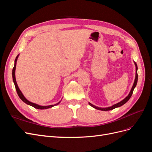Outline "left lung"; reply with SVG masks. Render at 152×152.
Listing matches in <instances>:
<instances>
[{"mask_svg":"<svg viewBox=\"0 0 152 152\" xmlns=\"http://www.w3.org/2000/svg\"><path fill=\"white\" fill-rule=\"evenodd\" d=\"M134 65L136 66V77H135V79H134V84H133V86L132 87V88L129 92V93L128 96H126V97L124 98L123 100H122L121 102H120L119 103H117V104H115L113 105H112V107H107V108H100V107H96V106L95 105H93V104H91V103H89V104L90 106H91L92 107L94 108L95 109H97V110H102V111H108V110H113L115 108H118V107H121V106H122L123 104H125L126 103H127L129 99H130V98L131 97V96L132 94V93H133V91H134V88L136 86V84H137V79H138V76H137V64L136 63V62H134Z\"/></svg>","mask_w":152,"mask_h":152,"instance_id":"left-lung-1","label":"left lung"}]
</instances>
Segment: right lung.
I'll return each instance as SVG.
<instances>
[{"label": "right lung", "instance_id": "add662e5", "mask_svg": "<svg viewBox=\"0 0 152 152\" xmlns=\"http://www.w3.org/2000/svg\"><path fill=\"white\" fill-rule=\"evenodd\" d=\"M18 56H19V54L18 55V56H16L15 60V66H14V68L12 69V80H13V82L14 84H15V87H16V92L18 93V96H19L20 98L23 102L24 103H25L26 104H28V105H30L31 106V107H34L35 108H37V109H40V110H44V109H48V108H52L53 107H54V106H56V105H58L59 103L61 102V101L59 102H58V103L56 104H51V105H48V106H41V105H39L37 104H35L34 103H32V102H30V101H28L27 99H26V98L24 96V95L23 94V93H21V91H20V88L18 87V86L17 84V82H16V77H15V70H16V62H17V59L18 58Z\"/></svg>", "mask_w": 152, "mask_h": 152}]
</instances>
